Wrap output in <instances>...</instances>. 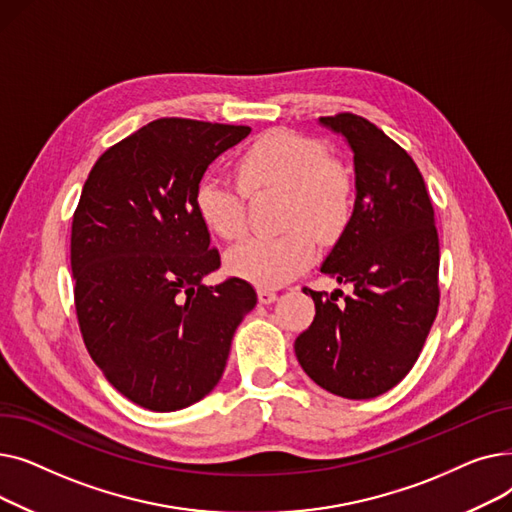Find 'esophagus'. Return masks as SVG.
Masks as SVG:
<instances>
[{"instance_id": "obj_1", "label": "esophagus", "mask_w": 512, "mask_h": 512, "mask_svg": "<svg viewBox=\"0 0 512 512\" xmlns=\"http://www.w3.org/2000/svg\"><path fill=\"white\" fill-rule=\"evenodd\" d=\"M257 294H259V303L261 305H270V303H274L278 299V294L274 290H267V288H259Z\"/></svg>"}]
</instances>
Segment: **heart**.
Returning a JSON list of instances; mask_svg holds the SVG:
<instances>
[{
	"mask_svg": "<svg viewBox=\"0 0 512 512\" xmlns=\"http://www.w3.org/2000/svg\"><path fill=\"white\" fill-rule=\"evenodd\" d=\"M242 191L284 193L282 226L292 228L278 238L253 236L228 251V272L263 288L282 286L311 263V232L334 238L353 209V186L344 170L332 164L328 149L292 130H272L259 137L238 159ZM193 207L201 224L215 236L232 240L247 228L245 201L218 176H203L193 191ZM308 227L305 229L304 226Z\"/></svg>",
	"mask_w": 512,
	"mask_h": 512,
	"instance_id": "obj_1",
	"label": "heart"
}]
</instances>
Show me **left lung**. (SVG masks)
<instances>
[{
    "instance_id": "left-lung-1",
    "label": "left lung",
    "mask_w": 512,
    "mask_h": 512,
    "mask_svg": "<svg viewBox=\"0 0 512 512\" xmlns=\"http://www.w3.org/2000/svg\"><path fill=\"white\" fill-rule=\"evenodd\" d=\"M319 124L342 134L355 155L353 215L321 263V274L353 292L338 305L335 292L303 288L315 317L294 353L324 390L375 398L413 369L438 313L434 207L417 164L384 130L348 112Z\"/></svg>"
}]
</instances>
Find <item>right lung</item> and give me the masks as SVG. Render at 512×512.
I'll use <instances>...</instances> for the list:
<instances>
[{
    "label": "right lung",
    "mask_w": 512,
    "mask_h": 512,
    "mask_svg": "<svg viewBox=\"0 0 512 512\" xmlns=\"http://www.w3.org/2000/svg\"><path fill=\"white\" fill-rule=\"evenodd\" d=\"M249 126L161 118L107 149L83 186L70 263L80 334L120 394L149 411L191 407L220 382L251 284L205 286L220 267L193 191Z\"/></svg>",
    "instance_id": "1"
}]
</instances>
